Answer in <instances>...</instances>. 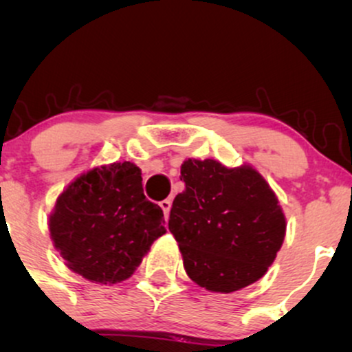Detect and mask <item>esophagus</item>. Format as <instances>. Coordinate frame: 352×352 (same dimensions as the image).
Returning a JSON list of instances; mask_svg holds the SVG:
<instances>
[{
  "label": "esophagus",
  "instance_id": "1",
  "mask_svg": "<svg viewBox=\"0 0 352 352\" xmlns=\"http://www.w3.org/2000/svg\"><path fill=\"white\" fill-rule=\"evenodd\" d=\"M159 205H160V208L164 210L165 218H168V213H170V207H172V200L170 199H165V200L160 201Z\"/></svg>",
  "mask_w": 352,
  "mask_h": 352
}]
</instances>
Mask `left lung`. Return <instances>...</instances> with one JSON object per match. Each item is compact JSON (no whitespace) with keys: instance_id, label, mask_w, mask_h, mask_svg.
<instances>
[{"instance_id":"8db88e82","label":"left lung","mask_w":352,"mask_h":352,"mask_svg":"<svg viewBox=\"0 0 352 352\" xmlns=\"http://www.w3.org/2000/svg\"><path fill=\"white\" fill-rule=\"evenodd\" d=\"M185 190L173 200L168 230L193 283L233 293L265 276L286 235L276 193L253 165L227 167L187 159Z\"/></svg>"}]
</instances>
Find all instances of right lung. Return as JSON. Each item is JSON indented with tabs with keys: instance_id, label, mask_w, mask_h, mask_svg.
Returning <instances> with one entry per match:
<instances>
[{
	"instance_id": "right-lung-1",
	"label": "right lung",
	"mask_w": 352,
	"mask_h": 352,
	"mask_svg": "<svg viewBox=\"0 0 352 352\" xmlns=\"http://www.w3.org/2000/svg\"><path fill=\"white\" fill-rule=\"evenodd\" d=\"M47 227L67 268L100 285L131 278L167 232L162 208L145 199L142 172L132 162L99 165L76 177L59 193Z\"/></svg>"
}]
</instances>
